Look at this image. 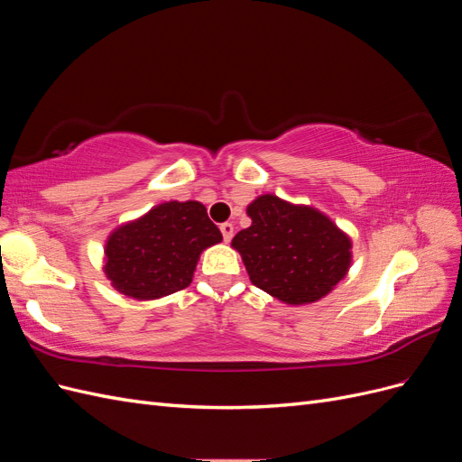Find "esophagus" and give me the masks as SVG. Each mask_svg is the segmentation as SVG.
Wrapping results in <instances>:
<instances>
[{
	"label": "esophagus",
	"mask_w": 462,
	"mask_h": 462,
	"mask_svg": "<svg viewBox=\"0 0 462 462\" xmlns=\"http://www.w3.org/2000/svg\"><path fill=\"white\" fill-rule=\"evenodd\" d=\"M219 229H221V235H223V241L229 243V241L233 239V235H235V227H233V223H229V221L221 223Z\"/></svg>",
	"instance_id": "obj_1"
}]
</instances>
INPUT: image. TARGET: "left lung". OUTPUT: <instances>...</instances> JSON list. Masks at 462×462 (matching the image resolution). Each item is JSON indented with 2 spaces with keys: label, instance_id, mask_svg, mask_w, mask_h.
<instances>
[{
  "label": "left lung",
  "instance_id": "obj_1",
  "mask_svg": "<svg viewBox=\"0 0 462 462\" xmlns=\"http://www.w3.org/2000/svg\"><path fill=\"white\" fill-rule=\"evenodd\" d=\"M250 227L231 246L258 289L285 304H310L333 291L351 268V236L312 206L262 194L246 208Z\"/></svg>",
  "mask_w": 462,
  "mask_h": 462
}]
</instances>
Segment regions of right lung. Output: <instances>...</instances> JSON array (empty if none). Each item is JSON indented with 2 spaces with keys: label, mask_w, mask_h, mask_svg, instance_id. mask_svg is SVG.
I'll return each mask as SVG.
<instances>
[{
  "label": "right lung",
  "mask_w": 462,
  "mask_h": 462,
  "mask_svg": "<svg viewBox=\"0 0 462 462\" xmlns=\"http://www.w3.org/2000/svg\"><path fill=\"white\" fill-rule=\"evenodd\" d=\"M221 239L204 204L163 202L107 236L104 273L125 297L162 299L189 287L202 250Z\"/></svg>",
  "instance_id": "add662e5"
}]
</instances>
